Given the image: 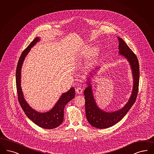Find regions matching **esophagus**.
I'll return each mask as SVG.
<instances>
[{
	"label": "esophagus",
	"instance_id": "34e87169",
	"mask_svg": "<svg viewBox=\"0 0 154 154\" xmlns=\"http://www.w3.org/2000/svg\"><path fill=\"white\" fill-rule=\"evenodd\" d=\"M76 92L78 93V94H81L82 93V92H83V89H82V88L80 87V86H79V87H77V88L76 89Z\"/></svg>",
	"mask_w": 154,
	"mask_h": 154
}]
</instances>
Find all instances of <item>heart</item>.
<instances>
[{"mask_svg":"<svg viewBox=\"0 0 154 154\" xmlns=\"http://www.w3.org/2000/svg\"><path fill=\"white\" fill-rule=\"evenodd\" d=\"M90 55L88 59V65L91 66L97 62L99 55V50L97 47H94L91 49L90 46H85L81 52L82 57H87Z\"/></svg>","mask_w":154,"mask_h":154,"instance_id":"heart-1","label":"heart"}]
</instances>
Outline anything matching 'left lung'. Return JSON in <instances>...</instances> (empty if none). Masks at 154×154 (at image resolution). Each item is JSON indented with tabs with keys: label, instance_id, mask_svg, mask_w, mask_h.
<instances>
[{
	"label": "left lung",
	"instance_id": "left-lung-1",
	"mask_svg": "<svg viewBox=\"0 0 154 154\" xmlns=\"http://www.w3.org/2000/svg\"><path fill=\"white\" fill-rule=\"evenodd\" d=\"M118 38L119 42V54L127 59L131 66L134 78L132 92L128 102L123 108L118 111L107 112L97 107L93 96L90 82H88V87L84 91L85 96V116L89 123L97 128H107L116 124L128 112L137 99L139 83V64L138 59L136 55L127 46L125 42L119 37H118ZM88 79H90V78Z\"/></svg>",
	"mask_w": 154,
	"mask_h": 154
}]
</instances>
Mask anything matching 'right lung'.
<instances>
[{
    "label": "right lung",
    "instance_id": "right-lung-1",
    "mask_svg": "<svg viewBox=\"0 0 154 154\" xmlns=\"http://www.w3.org/2000/svg\"><path fill=\"white\" fill-rule=\"evenodd\" d=\"M39 40V38H35L34 40L23 51L19 57L16 71V85L18 100L25 114L36 125L43 128L49 130L57 128L62 123L64 119V108L65 106L74 97L75 89L74 87H72L67 92L63 94L54 107L50 111L45 113L36 111L26 101L23 97L20 85L22 66L25 57L30 51L31 47L34 46Z\"/></svg>",
    "mask_w": 154,
    "mask_h": 154
}]
</instances>
